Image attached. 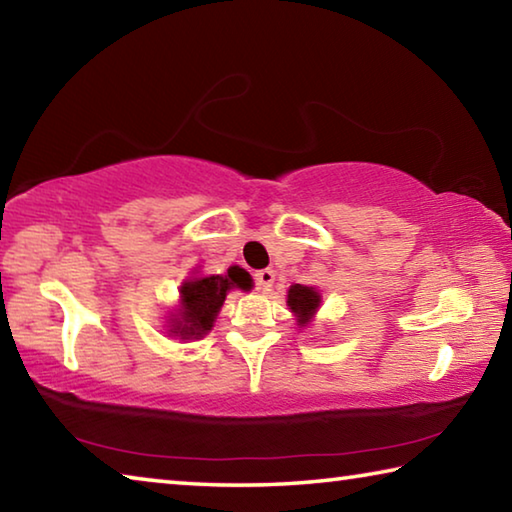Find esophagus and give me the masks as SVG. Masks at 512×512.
Here are the masks:
<instances>
[{"instance_id":"34e87169","label":"esophagus","mask_w":512,"mask_h":512,"mask_svg":"<svg viewBox=\"0 0 512 512\" xmlns=\"http://www.w3.org/2000/svg\"><path fill=\"white\" fill-rule=\"evenodd\" d=\"M255 282H257V287L262 289V291H271L273 282H275V273L271 271V268H264V271H257V273H255Z\"/></svg>"}]
</instances>
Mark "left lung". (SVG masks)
I'll return each instance as SVG.
<instances>
[{
    "mask_svg": "<svg viewBox=\"0 0 512 512\" xmlns=\"http://www.w3.org/2000/svg\"><path fill=\"white\" fill-rule=\"evenodd\" d=\"M320 302H323V296H320V291L316 287H307V284H291L287 291V305L291 309V314L296 316L298 327L302 329L314 323Z\"/></svg>",
    "mask_w": 512,
    "mask_h": 512,
    "instance_id": "left-lung-1",
    "label": "left lung"
}]
</instances>
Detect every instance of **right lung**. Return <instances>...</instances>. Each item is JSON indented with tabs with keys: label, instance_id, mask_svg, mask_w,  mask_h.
Listing matches in <instances>:
<instances>
[{
	"label": "right lung",
	"instance_id": "obj_1",
	"mask_svg": "<svg viewBox=\"0 0 512 512\" xmlns=\"http://www.w3.org/2000/svg\"><path fill=\"white\" fill-rule=\"evenodd\" d=\"M230 289L250 291L253 277L239 266H230L225 275H201L194 271L180 284L178 305L167 316V334L180 341L203 339L214 327Z\"/></svg>",
	"mask_w": 512,
	"mask_h": 512
}]
</instances>
